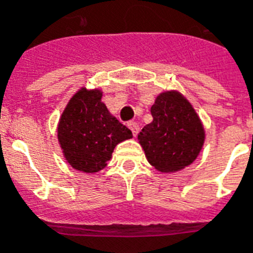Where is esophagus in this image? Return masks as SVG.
<instances>
[{
  "instance_id": "esophagus-1",
  "label": "esophagus",
  "mask_w": 253,
  "mask_h": 253,
  "mask_svg": "<svg viewBox=\"0 0 253 253\" xmlns=\"http://www.w3.org/2000/svg\"><path fill=\"white\" fill-rule=\"evenodd\" d=\"M127 126H128V128L132 131L134 136H136V134H138V131H139L138 123H136V122H128V123H127Z\"/></svg>"
}]
</instances>
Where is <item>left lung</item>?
Wrapping results in <instances>:
<instances>
[{
  "label": "left lung",
  "mask_w": 253,
  "mask_h": 253,
  "mask_svg": "<svg viewBox=\"0 0 253 253\" xmlns=\"http://www.w3.org/2000/svg\"><path fill=\"white\" fill-rule=\"evenodd\" d=\"M152 122L138 140L151 166L172 173L190 166L205 143V128L192 103L177 90L163 91L151 106Z\"/></svg>",
  "instance_id": "1"
}]
</instances>
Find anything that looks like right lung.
I'll use <instances>...</instances> for the list:
<instances>
[{
	"instance_id": "obj_1",
	"label": "right lung",
	"mask_w": 253,
	"mask_h": 253,
	"mask_svg": "<svg viewBox=\"0 0 253 253\" xmlns=\"http://www.w3.org/2000/svg\"><path fill=\"white\" fill-rule=\"evenodd\" d=\"M99 89L81 87L67 103L57 125V139L65 160L85 173L107 166L115 146L132 132L110 114Z\"/></svg>"
}]
</instances>
